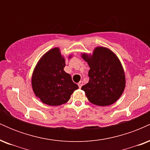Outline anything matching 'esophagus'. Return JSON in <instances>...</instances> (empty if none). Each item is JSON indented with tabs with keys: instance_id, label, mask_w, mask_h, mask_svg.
Masks as SVG:
<instances>
[{
	"instance_id": "1",
	"label": "esophagus",
	"mask_w": 150,
	"mask_h": 150,
	"mask_svg": "<svg viewBox=\"0 0 150 150\" xmlns=\"http://www.w3.org/2000/svg\"><path fill=\"white\" fill-rule=\"evenodd\" d=\"M77 85H78L79 88H81V87H82V85H83V82H82V81H80V82H79V83L77 84Z\"/></svg>"
}]
</instances>
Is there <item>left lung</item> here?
I'll return each mask as SVG.
<instances>
[{"label":"left lung","mask_w":150,"mask_h":150,"mask_svg":"<svg viewBox=\"0 0 150 150\" xmlns=\"http://www.w3.org/2000/svg\"><path fill=\"white\" fill-rule=\"evenodd\" d=\"M82 56L90 67L88 83L82 87L88 100L101 106L116 102L125 85L124 72L116 55L106 48L97 47L90 57Z\"/></svg>","instance_id":"8db88e82"}]
</instances>
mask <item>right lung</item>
<instances>
[{
  "mask_svg": "<svg viewBox=\"0 0 150 150\" xmlns=\"http://www.w3.org/2000/svg\"><path fill=\"white\" fill-rule=\"evenodd\" d=\"M65 65L58 48L43 56L34 70L32 85L35 95L44 104L59 106L70 99L78 86L63 70Z\"/></svg>",
  "mask_w": 150,
  "mask_h": 150,
  "instance_id": "add662e5",
  "label": "right lung"
}]
</instances>
